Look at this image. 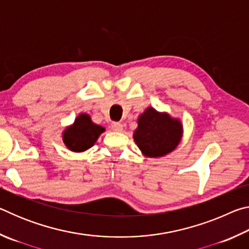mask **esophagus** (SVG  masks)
<instances>
[{"label":"esophagus","mask_w":249,"mask_h":249,"mask_svg":"<svg viewBox=\"0 0 249 249\" xmlns=\"http://www.w3.org/2000/svg\"><path fill=\"white\" fill-rule=\"evenodd\" d=\"M111 127L113 130H114V132H122V130H123V125L119 123V122H114V123L112 124Z\"/></svg>","instance_id":"34e87169"}]
</instances>
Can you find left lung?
Wrapping results in <instances>:
<instances>
[{"label":"left lung","mask_w":249,"mask_h":249,"mask_svg":"<svg viewBox=\"0 0 249 249\" xmlns=\"http://www.w3.org/2000/svg\"><path fill=\"white\" fill-rule=\"evenodd\" d=\"M133 137L144 156L162 157L179 145L182 137V124L167 113L148 107L138 117V127Z\"/></svg>","instance_id":"8db88e82"}]
</instances>
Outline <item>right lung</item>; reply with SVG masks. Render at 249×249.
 Wrapping results in <instances>:
<instances>
[{"mask_svg": "<svg viewBox=\"0 0 249 249\" xmlns=\"http://www.w3.org/2000/svg\"><path fill=\"white\" fill-rule=\"evenodd\" d=\"M104 130L102 126L92 122L90 115L82 113L77 116L72 125L64 130L62 141L71 151L81 153L91 148Z\"/></svg>", "mask_w": 249, "mask_h": 249, "instance_id": "obj_1", "label": "right lung"}]
</instances>
